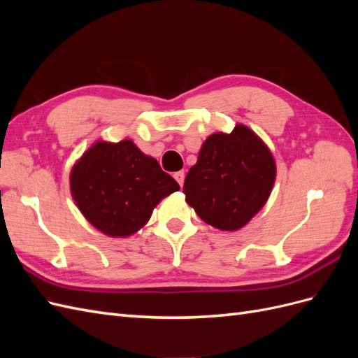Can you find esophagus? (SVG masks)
<instances>
[{
    "label": "esophagus",
    "mask_w": 358,
    "mask_h": 358,
    "mask_svg": "<svg viewBox=\"0 0 358 358\" xmlns=\"http://www.w3.org/2000/svg\"><path fill=\"white\" fill-rule=\"evenodd\" d=\"M175 179L178 180L179 185L182 187L183 185V180H185V173H183V171H176L175 173Z\"/></svg>",
    "instance_id": "obj_1"
}]
</instances>
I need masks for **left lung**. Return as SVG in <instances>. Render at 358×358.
I'll return each mask as SVG.
<instances>
[{
    "label": "left lung",
    "mask_w": 358,
    "mask_h": 358,
    "mask_svg": "<svg viewBox=\"0 0 358 358\" xmlns=\"http://www.w3.org/2000/svg\"><path fill=\"white\" fill-rule=\"evenodd\" d=\"M276 175L266 145L245 125L231 134H212L183 183V194L200 218L233 231L263 208Z\"/></svg>",
    "instance_id": "1"
}]
</instances>
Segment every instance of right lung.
<instances>
[{"label":"right lung","instance_id":"right-lung-1","mask_svg":"<svg viewBox=\"0 0 358 358\" xmlns=\"http://www.w3.org/2000/svg\"><path fill=\"white\" fill-rule=\"evenodd\" d=\"M73 199L95 229L125 237L143 227L155 206L179 183L131 140L95 143L74 166Z\"/></svg>","mask_w":358,"mask_h":358}]
</instances>
